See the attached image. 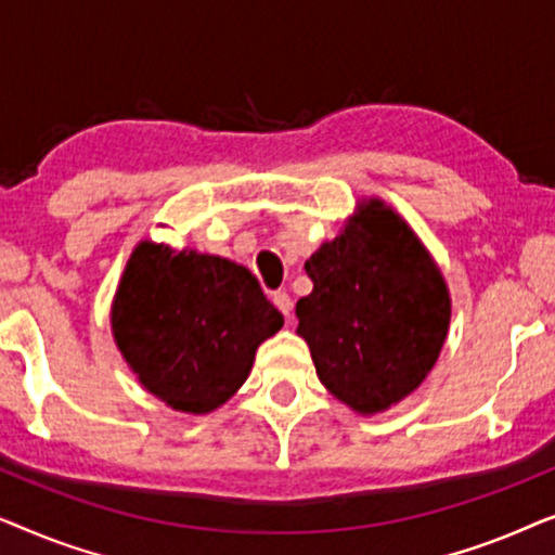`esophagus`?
<instances>
[{"label":"esophagus","instance_id":"34e87169","mask_svg":"<svg viewBox=\"0 0 555 555\" xmlns=\"http://www.w3.org/2000/svg\"><path fill=\"white\" fill-rule=\"evenodd\" d=\"M272 302H275L278 310L287 318V321H293V300H291V295H287L285 291L272 293Z\"/></svg>","mask_w":555,"mask_h":555}]
</instances>
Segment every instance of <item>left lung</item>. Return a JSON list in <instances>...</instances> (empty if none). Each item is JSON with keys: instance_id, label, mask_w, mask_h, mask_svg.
Instances as JSON below:
<instances>
[{"instance_id": "obj_1", "label": "left lung", "mask_w": 555, "mask_h": 555, "mask_svg": "<svg viewBox=\"0 0 555 555\" xmlns=\"http://www.w3.org/2000/svg\"><path fill=\"white\" fill-rule=\"evenodd\" d=\"M306 272L313 293L295 315L325 389L361 414L412 393L442 351L450 293L404 219L384 202L363 204Z\"/></svg>"}]
</instances>
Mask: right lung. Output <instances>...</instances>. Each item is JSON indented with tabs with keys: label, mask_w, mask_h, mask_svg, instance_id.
Returning a JSON list of instances; mask_svg holds the SVG:
<instances>
[{
	"label": "right lung",
	"mask_w": 555,
	"mask_h": 555,
	"mask_svg": "<svg viewBox=\"0 0 555 555\" xmlns=\"http://www.w3.org/2000/svg\"><path fill=\"white\" fill-rule=\"evenodd\" d=\"M111 323L151 393L179 412L207 414L245 384L257 346L283 328V315L242 264L141 242Z\"/></svg>",
	"instance_id": "add662e5"
}]
</instances>
